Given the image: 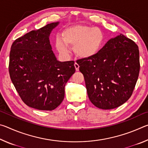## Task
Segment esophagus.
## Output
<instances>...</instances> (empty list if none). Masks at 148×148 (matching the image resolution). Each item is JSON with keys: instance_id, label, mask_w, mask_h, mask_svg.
I'll use <instances>...</instances> for the list:
<instances>
[{"instance_id": "1", "label": "esophagus", "mask_w": 148, "mask_h": 148, "mask_svg": "<svg viewBox=\"0 0 148 148\" xmlns=\"http://www.w3.org/2000/svg\"><path fill=\"white\" fill-rule=\"evenodd\" d=\"M74 66H75V69H76V71H79V64H77L76 62H75Z\"/></svg>"}]
</instances>
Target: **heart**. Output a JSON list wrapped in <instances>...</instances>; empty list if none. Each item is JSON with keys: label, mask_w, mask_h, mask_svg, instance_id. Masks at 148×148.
Instances as JSON below:
<instances>
[{"label": "heart", "mask_w": 148, "mask_h": 148, "mask_svg": "<svg viewBox=\"0 0 148 148\" xmlns=\"http://www.w3.org/2000/svg\"><path fill=\"white\" fill-rule=\"evenodd\" d=\"M103 40V32L98 27L75 25L65 29L61 38H57L56 47L64 56L69 54V47H74L77 56L88 59L98 53Z\"/></svg>", "instance_id": "b5f03b06"}]
</instances>
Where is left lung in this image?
<instances>
[{
  "mask_svg": "<svg viewBox=\"0 0 148 148\" xmlns=\"http://www.w3.org/2000/svg\"><path fill=\"white\" fill-rule=\"evenodd\" d=\"M77 63L90 101L100 109H114L128 101L133 92L140 71L138 47L120 34L96 56Z\"/></svg>",
  "mask_w": 148,
  "mask_h": 148,
  "instance_id": "8db88e82",
  "label": "left lung"
}]
</instances>
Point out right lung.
<instances>
[{
    "instance_id": "right-lung-1",
    "label": "right lung",
    "mask_w": 148,
    "mask_h": 148,
    "mask_svg": "<svg viewBox=\"0 0 148 148\" xmlns=\"http://www.w3.org/2000/svg\"><path fill=\"white\" fill-rule=\"evenodd\" d=\"M59 22L47 24L16 39L10 53V78L25 104L53 110L64 97L65 84L75 72L74 61L60 62L52 51L49 35Z\"/></svg>"
}]
</instances>
